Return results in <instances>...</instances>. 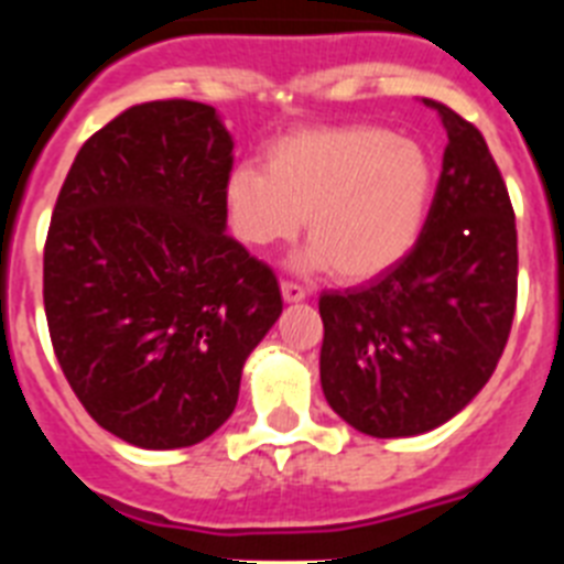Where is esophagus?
<instances>
[{"instance_id": "obj_1", "label": "esophagus", "mask_w": 564, "mask_h": 564, "mask_svg": "<svg viewBox=\"0 0 564 564\" xmlns=\"http://www.w3.org/2000/svg\"><path fill=\"white\" fill-rule=\"evenodd\" d=\"M307 296V291L302 285H296V282H282V299H285V302H302V299Z\"/></svg>"}]
</instances>
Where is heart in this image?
<instances>
[{"instance_id": "obj_1", "label": "heart", "mask_w": 564, "mask_h": 564, "mask_svg": "<svg viewBox=\"0 0 564 564\" xmlns=\"http://www.w3.org/2000/svg\"><path fill=\"white\" fill-rule=\"evenodd\" d=\"M432 200L421 143L372 123L307 127L279 138L265 169L239 163L226 181L234 234L246 246L288 242L305 217L302 265L364 282L398 265L417 242Z\"/></svg>"}]
</instances>
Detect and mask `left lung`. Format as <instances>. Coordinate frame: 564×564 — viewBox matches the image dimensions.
<instances>
[{
  "label": "left lung",
  "mask_w": 564,
  "mask_h": 564,
  "mask_svg": "<svg viewBox=\"0 0 564 564\" xmlns=\"http://www.w3.org/2000/svg\"><path fill=\"white\" fill-rule=\"evenodd\" d=\"M446 129L441 181L412 251L376 282L322 293V390L372 437L435 430L495 372L517 307V226L475 123L423 98Z\"/></svg>",
  "instance_id": "obj_1"
}]
</instances>
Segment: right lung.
<instances>
[{
	"mask_svg": "<svg viewBox=\"0 0 564 564\" xmlns=\"http://www.w3.org/2000/svg\"><path fill=\"white\" fill-rule=\"evenodd\" d=\"M234 141L214 107L123 109L69 166L44 242L50 341L89 417L141 449L206 441L282 313L226 234Z\"/></svg>",
	"mask_w": 564,
	"mask_h": 564,
	"instance_id": "obj_1",
	"label": "right lung"
}]
</instances>
